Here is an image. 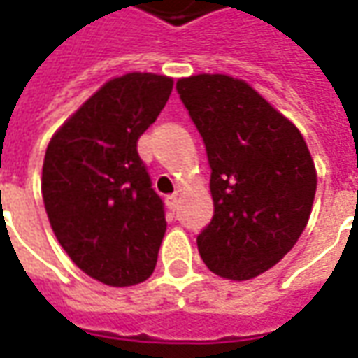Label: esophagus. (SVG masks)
Wrapping results in <instances>:
<instances>
[{
  "instance_id": "1",
  "label": "esophagus",
  "mask_w": 358,
  "mask_h": 358,
  "mask_svg": "<svg viewBox=\"0 0 358 358\" xmlns=\"http://www.w3.org/2000/svg\"><path fill=\"white\" fill-rule=\"evenodd\" d=\"M178 201H180L178 194H172V196H166V207H169L171 211H176V209H178Z\"/></svg>"
}]
</instances>
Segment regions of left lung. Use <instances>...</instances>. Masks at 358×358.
<instances>
[{"label":"left lung","instance_id":"left-lung-1","mask_svg":"<svg viewBox=\"0 0 358 358\" xmlns=\"http://www.w3.org/2000/svg\"><path fill=\"white\" fill-rule=\"evenodd\" d=\"M203 139L211 169L213 219L197 234L213 273L246 281L273 267L308 222L316 169L301 131L229 75H194L176 83Z\"/></svg>","mask_w":358,"mask_h":358}]
</instances>
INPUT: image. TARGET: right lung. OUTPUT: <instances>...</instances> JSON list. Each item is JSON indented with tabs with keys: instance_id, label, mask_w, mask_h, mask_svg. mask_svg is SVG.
I'll return each mask as SVG.
<instances>
[{
	"instance_id": "1",
	"label": "right lung",
	"mask_w": 358,
	"mask_h": 358,
	"mask_svg": "<svg viewBox=\"0 0 358 358\" xmlns=\"http://www.w3.org/2000/svg\"><path fill=\"white\" fill-rule=\"evenodd\" d=\"M172 79L127 73L96 91L52 137L42 197L52 231L85 273L129 287L153 273L166 231L137 141L161 114Z\"/></svg>"
}]
</instances>
